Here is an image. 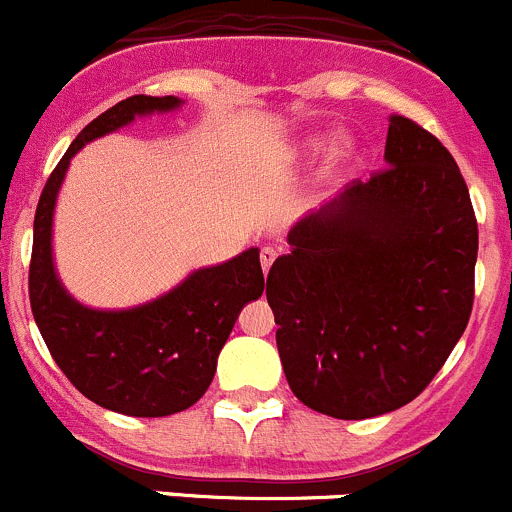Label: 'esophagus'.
<instances>
[{
  "label": "esophagus",
  "mask_w": 512,
  "mask_h": 512,
  "mask_svg": "<svg viewBox=\"0 0 512 512\" xmlns=\"http://www.w3.org/2000/svg\"><path fill=\"white\" fill-rule=\"evenodd\" d=\"M276 256H279V253H276V248H271V246L261 248V269H264V274H269V269H271V264L276 261Z\"/></svg>",
  "instance_id": "34e87169"
}]
</instances>
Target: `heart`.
<instances>
[{"label":"heart","instance_id":"1","mask_svg":"<svg viewBox=\"0 0 512 512\" xmlns=\"http://www.w3.org/2000/svg\"><path fill=\"white\" fill-rule=\"evenodd\" d=\"M352 153H354V143H352V140H349V138H342L337 145H334L332 160H337V163H342V160L352 158Z\"/></svg>","mask_w":512,"mask_h":512}]
</instances>
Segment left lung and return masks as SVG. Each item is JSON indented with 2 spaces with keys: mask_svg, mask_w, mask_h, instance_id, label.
<instances>
[{
  "mask_svg": "<svg viewBox=\"0 0 512 512\" xmlns=\"http://www.w3.org/2000/svg\"><path fill=\"white\" fill-rule=\"evenodd\" d=\"M387 168L301 218L269 271L291 392L337 420L405 407L465 332L478 221L450 150L392 115Z\"/></svg>",
  "mask_w": 512,
  "mask_h": 512,
  "instance_id": "8db88e82",
  "label": "left lung"
}]
</instances>
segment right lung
Listing matches in <instances>:
<instances>
[{
  "mask_svg": "<svg viewBox=\"0 0 512 512\" xmlns=\"http://www.w3.org/2000/svg\"><path fill=\"white\" fill-rule=\"evenodd\" d=\"M180 105L183 100L173 95H133L97 115L52 170L34 213L29 304L42 339L57 367L87 399L130 417H168L196 405L216 374L238 311L264 294L259 248L193 271L168 294L133 309L82 306L57 279L52 218L77 150L135 118L170 113Z\"/></svg>",
  "mask_w": 512,
  "mask_h": 512,
  "instance_id": "add662e5",
  "label": "right lung"
}]
</instances>
